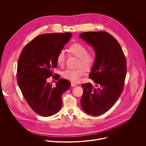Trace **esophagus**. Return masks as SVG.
I'll use <instances>...</instances> for the list:
<instances>
[{
  "label": "esophagus",
  "mask_w": 146,
  "mask_h": 146,
  "mask_svg": "<svg viewBox=\"0 0 146 146\" xmlns=\"http://www.w3.org/2000/svg\"><path fill=\"white\" fill-rule=\"evenodd\" d=\"M77 86V84H75V83H74V82H72V83H71V87H75V86Z\"/></svg>",
  "instance_id": "34e87169"
}]
</instances>
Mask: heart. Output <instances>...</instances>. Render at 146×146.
I'll use <instances>...</instances> for the list:
<instances>
[{
  "mask_svg": "<svg viewBox=\"0 0 146 146\" xmlns=\"http://www.w3.org/2000/svg\"><path fill=\"white\" fill-rule=\"evenodd\" d=\"M69 52L74 56L78 58V65L84 67L85 69H90L95 63V56L92 53L88 52L86 46L80 43H74L69 47ZM65 54L61 51L56 56V62L58 65L63 66L65 64ZM84 74L83 68L77 69H67L62 73L64 77L72 81H76L80 77Z\"/></svg>",
  "mask_w": 146,
  "mask_h": 146,
  "instance_id": "b5f03b06",
  "label": "heart"
}]
</instances>
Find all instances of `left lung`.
I'll use <instances>...</instances> for the list:
<instances>
[{
  "mask_svg": "<svg viewBox=\"0 0 146 146\" xmlns=\"http://www.w3.org/2000/svg\"><path fill=\"white\" fill-rule=\"evenodd\" d=\"M79 37L92 46L95 63L89 77L95 83L81 84L84 92L81 106L86 113L98 116L111 108L123 91L127 62L117 40L106 32H88Z\"/></svg>",
  "mask_w": 146,
  "mask_h": 146,
  "instance_id": "8db88e82",
  "label": "left lung"
}]
</instances>
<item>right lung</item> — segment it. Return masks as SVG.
I'll return each instance as SVG.
<instances>
[{"label": "right lung", "instance_id": "add662e5", "mask_svg": "<svg viewBox=\"0 0 146 146\" xmlns=\"http://www.w3.org/2000/svg\"><path fill=\"white\" fill-rule=\"evenodd\" d=\"M72 36L69 32L40 35L27 44L19 55L17 83L29 106L40 115L49 117L58 113L62 94L70 87L66 79L58 78L53 87L47 78L54 74L56 56Z\"/></svg>", "mask_w": 146, "mask_h": 146}]
</instances>
